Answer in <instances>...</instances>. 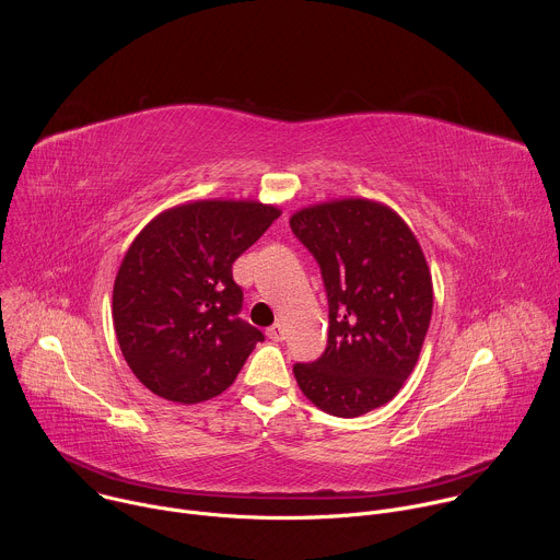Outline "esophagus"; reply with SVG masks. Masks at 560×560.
<instances>
[{"label": "esophagus", "mask_w": 560, "mask_h": 560, "mask_svg": "<svg viewBox=\"0 0 560 560\" xmlns=\"http://www.w3.org/2000/svg\"><path fill=\"white\" fill-rule=\"evenodd\" d=\"M266 335L272 339V341H283V326L281 324H275V326H270L268 330H266Z\"/></svg>", "instance_id": "34e87169"}]
</instances>
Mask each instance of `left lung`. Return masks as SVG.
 Returning <instances> with one entry per match:
<instances>
[{"instance_id": "1", "label": "left lung", "mask_w": 560, "mask_h": 560, "mask_svg": "<svg viewBox=\"0 0 560 560\" xmlns=\"http://www.w3.org/2000/svg\"><path fill=\"white\" fill-rule=\"evenodd\" d=\"M290 228L322 266L328 348L296 363L294 378L318 410L354 419L398 394L432 318V275L410 225L389 206L332 199L296 210Z\"/></svg>"}]
</instances>
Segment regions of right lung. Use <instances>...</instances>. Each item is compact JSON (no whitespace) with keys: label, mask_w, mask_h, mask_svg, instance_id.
I'll return each instance as SVG.
<instances>
[{"label":"right lung","mask_w":560,"mask_h":560,"mask_svg":"<svg viewBox=\"0 0 560 560\" xmlns=\"http://www.w3.org/2000/svg\"><path fill=\"white\" fill-rule=\"evenodd\" d=\"M281 214L253 199H199L150 219L115 277L113 324L132 374L156 396L201 404L232 385L261 330L238 318L232 264Z\"/></svg>","instance_id":"1"}]
</instances>
